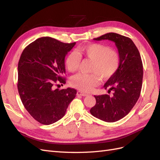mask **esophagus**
<instances>
[{
	"instance_id": "1",
	"label": "esophagus",
	"mask_w": 160,
	"mask_h": 160,
	"mask_svg": "<svg viewBox=\"0 0 160 160\" xmlns=\"http://www.w3.org/2000/svg\"><path fill=\"white\" fill-rule=\"evenodd\" d=\"M77 95H81V96H83V97H85V96H87V95H88V93H83V92H82V91H77Z\"/></svg>"
}]
</instances>
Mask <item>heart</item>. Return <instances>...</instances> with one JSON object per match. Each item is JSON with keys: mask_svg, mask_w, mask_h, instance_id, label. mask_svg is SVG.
I'll return each instance as SVG.
<instances>
[{"mask_svg": "<svg viewBox=\"0 0 160 160\" xmlns=\"http://www.w3.org/2000/svg\"><path fill=\"white\" fill-rule=\"evenodd\" d=\"M93 61L91 74L78 73L72 76L70 83L73 88L88 92L98 86L99 77L103 80L111 78L117 72L120 62L119 53L114 49L101 43H91L79 47L76 52H69L65 58L67 69L74 72L79 69L81 58Z\"/></svg>", "mask_w": 160, "mask_h": 160, "instance_id": "obj_1", "label": "heart"}]
</instances>
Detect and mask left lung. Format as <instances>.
Instances as JSON below:
<instances>
[{
  "instance_id": "8db88e82",
  "label": "left lung",
  "mask_w": 160,
  "mask_h": 160,
  "mask_svg": "<svg viewBox=\"0 0 160 160\" xmlns=\"http://www.w3.org/2000/svg\"><path fill=\"white\" fill-rule=\"evenodd\" d=\"M115 42L120 57L119 67L104 85L112 95H94L96 104L90 109L94 117L106 122L122 119L132 109L141 93L143 64L138 48L131 38L115 32H109L94 38Z\"/></svg>"
}]
</instances>
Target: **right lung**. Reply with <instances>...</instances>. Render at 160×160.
Instances as JSON below:
<instances>
[{"label": "right lung", "instance_id": "add662e5", "mask_svg": "<svg viewBox=\"0 0 160 160\" xmlns=\"http://www.w3.org/2000/svg\"><path fill=\"white\" fill-rule=\"evenodd\" d=\"M76 42L65 43L49 37L38 38L23 50L18 64V91L24 107L43 125L65 115L77 93L74 89H55L65 83V57Z\"/></svg>", "mask_w": 160, "mask_h": 160}]
</instances>
